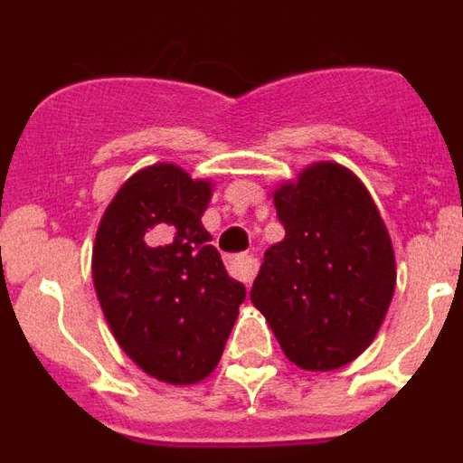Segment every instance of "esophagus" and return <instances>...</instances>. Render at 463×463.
Wrapping results in <instances>:
<instances>
[{
    "instance_id": "esophagus-1",
    "label": "esophagus",
    "mask_w": 463,
    "mask_h": 463,
    "mask_svg": "<svg viewBox=\"0 0 463 463\" xmlns=\"http://www.w3.org/2000/svg\"><path fill=\"white\" fill-rule=\"evenodd\" d=\"M227 269H229V273L236 278V280L245 282V285H250V282L255 280L260 264H257V260L252 255H245V252H241V255L229 257Z\"/></svg>"
}]
</instances>
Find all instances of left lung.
Here are the masks:
<instances>
[{
    "mask_svg": "<svg viewBox=\"0 0 463 463\" xmlns=\"http://www.w3.org/2000/svg\"><path fill=\"white\" fill-rule=\"evenodd\" d=\"M285 239L264 252L250 301L298 369L334 371L373 343L396 288L390 232L357 175L315 162L273 192Z\"/></svg>",
    "mask_w": 463,
    "mask_h": 463,
    "instance_id": "left-lung-1",
    "label": "left lung"
}]
</instances>
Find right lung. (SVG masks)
Segmentation results:
<instances>
[{"label":"right lung","mask_w":463,"mask_h":463,"mask_svg":"<svg viewBox=\"0 0 463 463\" xmlns=\"http://www.w3.org/2000/svg\"><path fill=\"white\" fill-rule=\"evenodd\" d=\"M211 196L213 183L181 166H146L113 196L94 239V292L118 345L169 384L215 371L245 298L202 224Z\"/></svg>","instance_id":"add662e5"}]
</instances>
